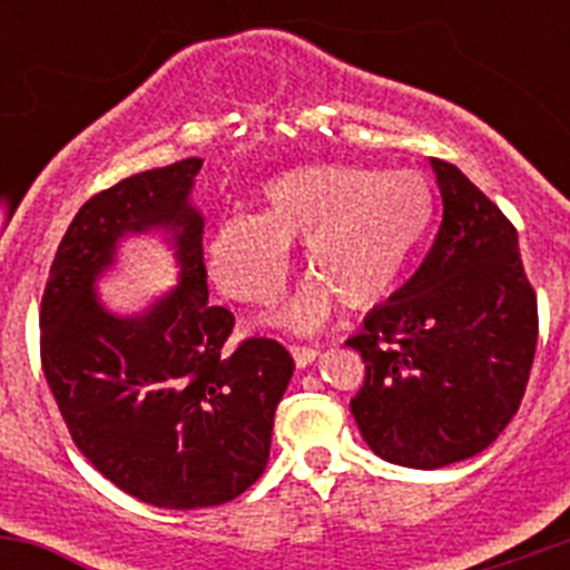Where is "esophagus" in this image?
Here are the masks:
<instances>
[{
	"label": "esophagus",
	"instance_id": "1",
	"mask_svg": "<svg viewBox=\"0 0 570 570\" xmlns=\"http://www.w3.org/2000/svg\"><path fill=\"white\" fill-rule=\"evenodd\" d=\"M289 350H292V358H295L297 366H308L320 353L317 347H308V344H292Z\"/></svg>",
	"mask_w": 570,
	"mask_h": 570
}]
</instances>
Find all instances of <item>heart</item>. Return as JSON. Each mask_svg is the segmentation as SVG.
Segmentation results:
<instances>
[{
	"label": "heart",
	"mask_w": 570,
	"mask_h": 570,
	"mask_svg": "<svg viewBox=\"0 0 570 570\" xmlns=\"http://www.w3.org/2000/svg\"><path fill=\"white\" fill-rule=\"evenodd\" d=\"M433 217V187L416 170L301 165L264 184L262 212L217 223L212 278L234 301L267 306L284 289L289 243H306L303 267L312 281L286 303L281 322L312 331L333 297L347 308H370L392 295Z\"/></svg>",
	"instance_id": "1"
}]
</instances>
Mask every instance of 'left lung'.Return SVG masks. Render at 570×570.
Returning a JSON list of instances; mask_svg holds the SVG:
<instances>
[{
  "label": "left lung",
  "instance_id": "8db88e82",
  "mask_svg": "<svg viewBox=\"0 0 570 570\" xmlns=\"http://www.w3.org/2000/svg\"><path fill=\"white\" fill-rule=\"evenodd\" d=\"M430 165L444 198L433 248L347 338L366 370L350 400L361 435L411 469L488 450L524 400L538 344V297L513 223L455 165Z\"/></svg>",
  "mask_w": 570,
  "mask_h": 570
}]
</instances>
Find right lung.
<instances>
[{
    "instance_id": "right-lung-1",
    "label": "right lung",
    "mask_w": 570,
    "mask_h": 570,
    "mask_svg": "<svg viewBox=\"0 0 570 570\" xmlns=\"http://www.w3.org/2000/svg\"><path fill=\"white\" fill-rule=\"evenodd\" d=\"M189 157L101 189L68 226L40 301V364L77 450L112 485L168 510L245 493L269 458L273 416L295 361L275 338L226 347L234 314L212 306L204 217ZM168 227L183 281L140 318H115L92 292L124 233Z\"/></svg>"
}]
</instances>
